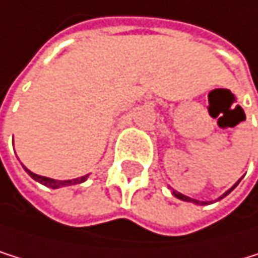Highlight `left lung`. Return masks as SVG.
Segmentation results:
<instances>
[{"label":"left lung","instance_id":"left-lung-1","mask_svg":"<svg viewBox=\"0 0 258 258\" xmlns=\"http://www.w3.org/2000/svg\"><path fill=\"white\" fill-rule=\"evenodd\" d=\"M238 183H240V180H238V181H236V183H235V185H233V186H232V188H230L229 191H226L224 194H222V196H221V198H219V199H222V198H226V196H227V194H229L230 191H233V189H235V186H236V185H238ZM172 194L175 196V198H177V199H180V201H185V202H192V204H198V205H207V202H201V201H196V199H191V198H188V196H185V194H181V192H177V191H174V189H172Z\"/></svg>","mask_w":258,"mask_h":258}]
</instances>
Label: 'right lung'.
<instances>
[{"label":"right lung","mask_w":258,"mask_h":258,"mask_svg":"<svg viewBox=\"0 0 258 258\" xmlns=\"http://www.w3.org/2000/svg\"><path fill=\"white\" fill-rule=\"evenodd\" d=\"M25 171H26L34 180H36V181L42 183V185L48 186V188H51V189H57V188H62V186H70V185H78V183L86 181V178L89 177V174H87V175H83V177H78V178H73V180H54V178H48V177H42V175L34 174V172H31L29 169H26V167H25Z\"/></svg>","instance_id":"right-lung-1"}]
</instances>
